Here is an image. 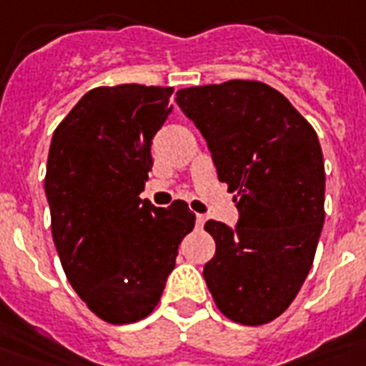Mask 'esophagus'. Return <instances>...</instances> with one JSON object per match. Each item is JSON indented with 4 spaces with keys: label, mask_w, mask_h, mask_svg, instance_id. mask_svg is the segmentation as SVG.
<instances>
[{
    "label": "esophagus",
    "mask_w": 366,
    "mask_h": 366,
    "mask_svg": "<svg viewBox=\"0 0 366 366\" xmlns=\"http://www.w3.org/2000/svg\"><path fill=\"white\" fill-rule=\"evenodd\" d=\"M205 220H207V217H205V214H195V224H197V227H203V224H205Z\"/></svg>",
    "instance_id": "1"
}]
</instances>
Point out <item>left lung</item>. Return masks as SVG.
<instances>
[{"label":"left lung","mask_w":366,"mask_h":366,"mask_svg":"<svg viewBox=\"0 0 366 366\" xmlns=\"http://www.w3.org/2000/svg\"><path fill=\"white\" fill-rule=\"evenodd\" d=\"M234 192L236 230L207 220L217 251L203 276L219 311L245 326L286 311L313 267L325 222V161L315 128L269 84L228 80L177 92Z\"/></svg>","instance_id":"8db88e82"}]
</instances>
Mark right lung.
I'll use <instances>...</instances> for the list:
<instances>
[{
  "label": "right lung",
  "mask_w": 366,
  "mask_h": 366,
  "mask_svg": "<svg viewBox=\"0 0 366 366\" xmlns=\"http://www.w3.org/2000/svg\"><path fill=\"white\" fill-rule=\"evenodd\" d=\"M171 86L94 88L53 132L46 171L51 234L69 282L109 325L146 319L194 230L182 199H142L152 139L171 115Z\"/></svg>",
  "instance_id": "obj_1"
}]
</instances>
